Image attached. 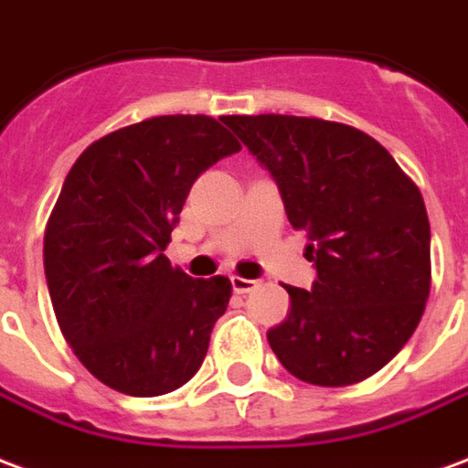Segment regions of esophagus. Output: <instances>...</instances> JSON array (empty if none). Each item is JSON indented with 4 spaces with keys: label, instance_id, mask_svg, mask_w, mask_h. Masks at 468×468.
Instances as JSON below:
<instances>
[{
    "label": "esophagus",
    "instance_id": "esophagus-1",
    "mask_svg": "<svg viewBox=\"0 0 468 468\" xmlns=\"http://www.w3.org/2000/svg\"><path fill=\"white\" fill-rule=\"evenodd\" d=\"M257 279H244V276H231V289L237 294H249L251 289H257Z\"/></svg>",
    "mask_w": 468,
    "mask_h": 468
}]
</instances>
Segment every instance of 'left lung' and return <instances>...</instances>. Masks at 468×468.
Instances as JSON below:
<instances>
[{"label":"left lung","mask_w":468,"mask_h":468,"mask_svg":"<svg viewBox=\"0 0 468 468\" xmlns=\"http://www.w3.org/2000/svg\"><path fill=\"white\" fill-rule=\"evenodd\" d=\"M271 174L294 229L309 234L316 282L286 286L292 312L267 339L314 387L359 384L411 339L431 289L421 192L377 139L286 114L221 119Z\"/></svg>","instance_id":"8db88e82"}]
</instances>
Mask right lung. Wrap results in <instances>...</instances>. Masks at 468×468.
I'll use <instances>...</instances> for the list:
<instances>
[{
    "label": "right lung",
    "mask_w": 468,
    "mask_h": 468,
    "mask_svg": "<svg viewBox=\"0 0 468 468\" xmlns=\"http://www.w3.org/2000/svg\"><path fill=\"white\" fill-rule=\"evenodd\" d=\"M239 149L217 119L169 114L101 136L67 174L44 274L64 339L109 388L159 397L199 371L231 282L192 279L164 249L199 174Z\"/></svg>",
    "instance_id": "add662e5"
}]
</instances>
